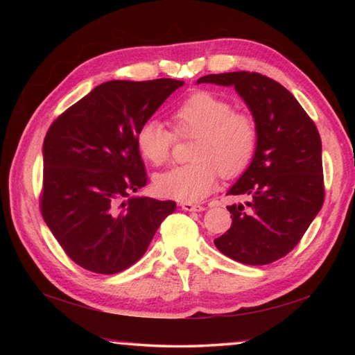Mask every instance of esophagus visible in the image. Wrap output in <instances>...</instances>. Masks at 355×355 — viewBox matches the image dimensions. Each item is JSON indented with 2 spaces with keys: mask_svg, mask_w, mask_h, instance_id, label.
Masks as SVG:
<instances>
[{
  "mask_svg": "<svg viewBox=\"0 0 355 355\" xmlns=\"http://www.w3.org/2000/svg\"><path fill=\"white\" fill-rule=\"evenodd\" d=\"M182 209L186 210V212H202V210H206L205 206L201 205H193V202H182Z\"/></svg>",
  "mask_w": 355,
  "mask_h": 355,
  "instance_id": "esophagus-1",
  "label": "esophagus"
}]
</instances>
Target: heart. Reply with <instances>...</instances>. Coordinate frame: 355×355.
<instances>
[{
	"mask_svg": "<svg viewBox=\"0 0 355 355\" xmlns=\"http://www.w3.org/2000/svg\"><path fill=\"white\" fill-rule=\"evenodd\" d=\"M173 132L195 137L191 148L193 162L158 173L154 187L162 197L184 202L205 200L216 187L218 172L235 177L254 154L258 131L250 116L235 112L232 105L209 92H195L171 111ZM173 134L158 120H146L135 134L141 157L155 166L171 155Z\"/></svg>",
	"mask_w": 355,
	"mask_h": 355,
	"instance_id": "obj_1",
	"label": "heart"
}]
</instances>
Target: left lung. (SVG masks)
I'll list each match as a JSON object with an SVG mask.
<instances>
[{"label":"left lung","instance_id":"8db88e82","mask_svg":"<svg viewBox=\"0 0 355 355\" xmlns=\"http://www.w3.org/2000/svg\"><path fill=\"white\" fill-rule=\"evenodd\" d=\"M197 84L235 87L258 131L252 163L227 192L250 201L247 209L227 206L232 225L215 245L247 266L281 259L297 245L325 200L318 128L288 89L259 73L207 74Z\"/></svg>","mask_w":355,"mask_h":355}]
</instances>
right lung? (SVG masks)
<instances>
[{
    "label": "right lung",
    "instance_id": "right-lung-1",
    "mask_svg": "<svg viewBox=\"0 0 355 355\" xmlns=\"http://www.w3.org/2000/svg\"><path fill=\"white\" fill-rule=\"evenodd\" d=\"M183 80L103 82L62 112L44 139L41 212L82 268L114 275L137 262L175 201L131 197L146 184L140 125Z\"/></svg>",
    "mask_w": 355,
    "mask_h": 355
}]
</instances>
